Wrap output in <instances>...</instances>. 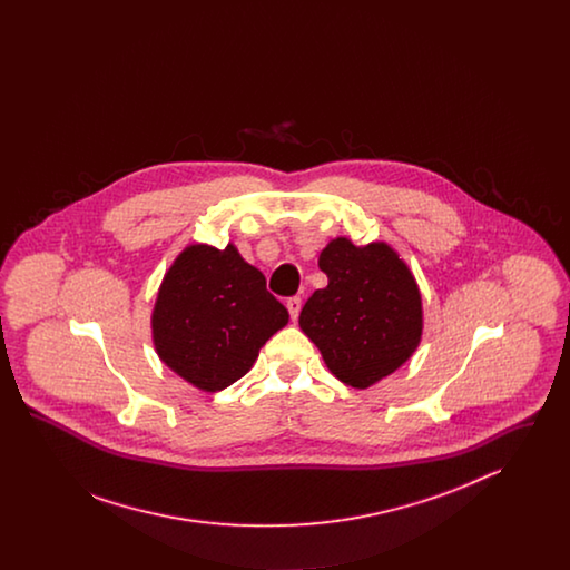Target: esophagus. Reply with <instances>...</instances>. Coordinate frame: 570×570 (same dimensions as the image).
<instances>
[{
  "instance_id": "34e87169",
  "label": "esophagus",
  "mask_w": 570,
  "mask_h": 570,
  "mask_svg": "<svg viewBox=\"0 0 570 570\" xmlns=\"http://www.w3.org/2000/svg\"><path fill=\"white\" fill-rule=\"evenodd\" d=\"M286 307H288V312H291V318L297 321L298 312H301V297L288 298V301H286Z\"/></svg>"
}]
</instances>
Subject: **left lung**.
<instances>
[{
  "mask_svg": "<svg viewBox=\"0 0 570 570\" xmlns=\"http://www.w3.org/2000/svg\"><path fill=\"white\" fill-rule=\"evenodd\" d=\"M326 288L301 309L298 326L328 372L370 389L400 370L423 337V298L406 261L386 242L354 245L335 237L318 258Z\"/></svg>",
  "mask_w": 570,
  "mask_h": 570,
  "instance_id": "left-lung-1",
  "label": "left lung"
}]
</instances>
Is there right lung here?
Here are the masks:
<instances>
[{"label": "right lung", "mask_w": 570, "mask_h": 570, "mask_svg": "<svg viewBox=\"0 0 570 570\" xmlns=\"http://www.w3.org/2000/svg\"><path fill=\"white\" fill-rule=\"evenodd\" d=\"M288 309L235 244L184 247L164 273L151 309V342L164 365L198 391L245 376Z\"/></svg>", "instance_id": "right-lung-1"}]
</instances>
